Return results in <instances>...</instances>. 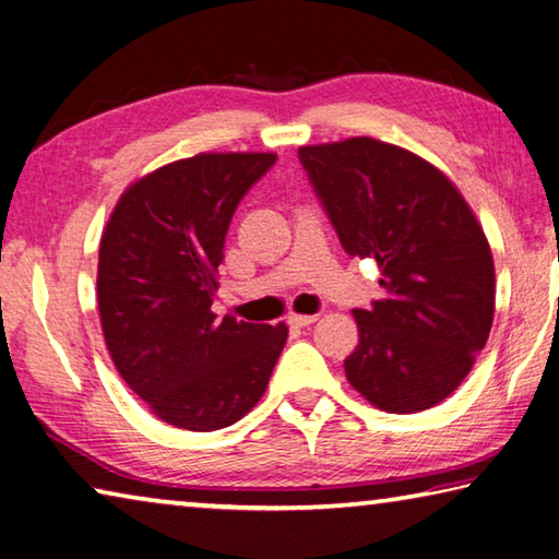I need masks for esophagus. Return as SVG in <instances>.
Wrapping results in <instances>:
<instances>
[{
    "mask_svg": "<svg viewBox=\"0 0 559 559\" xmlns=\"http://www.w3.org/2000/svg\"><path fill=\"white\" fill-rule=\"evenodd\" d=\"M316 320H318V316H300V313L288 316V323H290L293 328H308V325H313Z\"/></svg>",
    "mask_w": 559,
    "mask_h": 559,
    "instance_id": "1",
    "label": "esophagus"
}]
</instances>
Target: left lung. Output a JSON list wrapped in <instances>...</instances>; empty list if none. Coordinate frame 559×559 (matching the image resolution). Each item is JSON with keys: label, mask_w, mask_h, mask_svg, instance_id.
<instances>
[{"label": "left lung", "mask_w": 559, "mask_h": 559, "mask_svg": "<svg viewBox=\"0 0 559 559\" xmlns=\"http://www.w3.org/2000/svg\"><path fill=\"white\" fill-rule=\"evenodd\" d=\"M340 243L374 259L384 296L353 310L347 382L377 409L414 414L466 380L493 325L496 269L484 226L427 159L374 138L302 145Z\"/></svg>", "instance_id": "obj_1"}]
</instances>
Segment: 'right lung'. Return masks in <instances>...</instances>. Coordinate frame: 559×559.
I'll return each instance as SVG.
<instances>
[{
    "label": "right lung",
    "mask_w": 559,
    "mask_h": 559,
    "mask_svg": "<svg viewBox=\"0 0 559 559\" xmlns=\"http://www.w3.org/2000/svg\"><path fill=\"white\" fill-rule=\"evenodd\" d=\"M273 153H200L135 179L112 206L98 251V313L112 365L157 419L231 427L263 396L286 323L212 310L236 204Z\"/></svg>",
    "instance_id": "add662e5"
}]
</instances>
